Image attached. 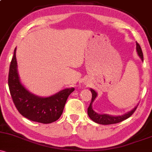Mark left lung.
Listing matches in <instances>:
<instances>
[{"mask_svg":"<svg viewBox=\"0 0 152 152\" xmlns=\"http://www.w3.org/2000/svg\"><path fill=\"white\" fill-rule=\"evenodd\" d=\"M136 51L137 53H138V56L140 59H141L142 61H143V52H142L141 48H140V45L136 42ZM91 92L92 94V100H91V103L89 104V106L87 109V114H88L89 117L92 119L93 122L97 123V124H116V123H119L122 122V121L125 120L127 118H129L130 116L135 112V111L136 110L138 105L135 107V108H132V110L129 111L128 112L125 113V114L122 115H119V116H112V115L106 114H97L95 112V111L92 108V103L94 102V100H95L96 97L97 96V93L95 92L94 89H90Z\"/></svg>","mask_w":152,"mask_h":152,"instance_id":"1","label":"left lung"}]
</instances>
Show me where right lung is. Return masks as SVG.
<instances>
[{
	"mask_svg": "<svg viewBox=\"0 0 152 152\" xmlns=\"http://www.w3.org/2000/svg\"><path fill=\"white\" fill-rule=\"evenodd\" d=\"M9 87L13 102L19 112L33 122L49 124L60 117L66 100L74 88H65L49 97H40L30 92L22 84L17 70L16 48L9 73Z\"/></svg>",
	"mask_w": 152,
	"mask_h": 152,
	"instance_id": "right-lung-1",
	"label": "right lung"
}]
</instances>
